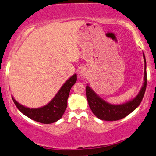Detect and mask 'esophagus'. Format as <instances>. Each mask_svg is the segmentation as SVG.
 <instances>
[{
    "instance_id": "1",
    "label": "esophagus",
    "mask_w": 156,
    "mask_h": 156,
    "mask_svg": "<svg viewBox=\"0 0 156 156\" xmlns=\"http://www.w3.org/2000/svg\"><path fill=\"white\" fill-rule=\"evenodd\" d=\"M80 75H81L82 76H86V72H85V71L82 70L81 71H80Z\"/></svg>"
}]
</instances>
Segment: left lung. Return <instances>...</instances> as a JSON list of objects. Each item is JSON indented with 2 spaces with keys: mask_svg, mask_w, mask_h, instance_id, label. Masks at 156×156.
Returning <instances> with one entry per match:
<instances>
[{
  "mask_svg": "<svg viewBox=\"0 0 156 156\" xmlns=\"http://www.w3.org/2000/svg\"><path fill=\"white\" fill-rule=\"evenodd\" d=\"M144 60V82L138 94L133 99L122 104H111L104 101L87 85L86 86V96L89 107L93 113L100 120L106 121H115L124 118L139 107L145 93L147 87V71H146V59L143 52Z\"/></svg>",
  "mask_w": 156,
  "mask_h": 156,
  "instance_id": "left-lung-1",
  "label": "left lung"
}]
</instances>
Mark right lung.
Here are the masks:
<instances>
[{
	"label": "right lung",
	"instance_id": "obj_1",
	"mask_svg": "<svg viewBox=\"0 0 156 156\" xmlns=\"http://www.w3.org/2000/svg\"><path fill=\"white\" fill-rule=\"evenodd\" d=\"M76 82V74L71 76L57 94L48 104L39 108H29L18 103L12 96L13 101L17 109L31 120L44 124H50L58 121L62 118L67 107V100L69 92L75 82Z\"/></svg>",
	"mask_w": 156,
	"mask_h": 156
}]
</instances>
